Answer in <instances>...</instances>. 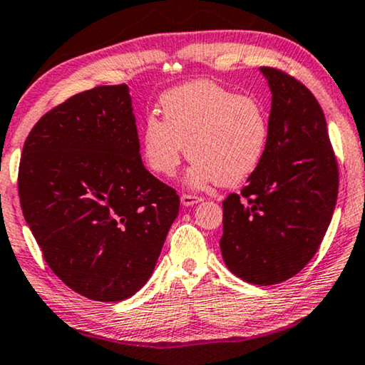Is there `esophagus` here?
<instances>
[{
  "label": "esophagus",
  "mask_w": 365,
  "mask_h": 365,
  "mask_svg": "<svg viewBox=\"0 0 365 365\" xmlns=\"http://www.w3.org/2000/svg\"><path fill=\"white\" fill-rule=\"evenodd\" d=\"M202 200V197H199V195H194V194H181V202L182 205H194V204H199V202Z\"/></svg>",
  "instance_id": "obj_1"
}]
</instances>
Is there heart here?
<instances>
[{"label":"heart","mask_w":365,"mask_h":365,"mask_svg":"<svg viewBox=\"0 0 365 365\" xmlns=\"http://www.w3.org/2000/svg\"><path fill=\"white\" fill-rule=\"evenodd\" d=\"M160 109L163 120L147 115L140 128L143 160L155 175H175L187 150L189 186H237L262 161L269 122L256 98L200 80L166 91Z\"/></svg>","instance_id":"heart-1"}]
</instances>
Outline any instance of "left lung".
I'll return each instance as SVG.
<instances>
[{
	"mask_svg": "<svg viewBox=\"0 0 365 365\" xmlns=\"http://www.w3.org/2000/svg\"><path fill=\"white\" fill-rule=\"evenodd\" d=\"M272 93L266 153L241 192L223 200L220 250L235 276L284 282L322 245L338 199V160L327 119L304 83L261 66Z\"/></svg>",
	"mask_w": 365,
	"mask_h": 365,
	"instance_id": "obj_1",
	"label": "left lung"
}]
</instances>
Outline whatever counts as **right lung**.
I'll return each instance as SVG.
<instances>
[{
    "mask_svg": "<svg viewBox=\"0 0 365 365\" xmlns=\"http://www.w3.org/2000/svg\"><path fill=\"white\" fill-rule=\"evenodd\" d=\"M127 85L78 93L43 114L19 163L21 209L43 259L71 290L128 299L150 279L179 212L145 170Z\"/></svg>",
    "mask_w": 365,
    "mask_h": 365,
    "instance_id": "add662e5",
    "label": "right lung"
}]
</instances>
